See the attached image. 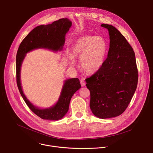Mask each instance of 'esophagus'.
<instances>
[{"instance_id":"34e87169","label":"esophagus","mask_w":153,"mask_h":153,"mask_svg":"<svg viewBox=\"0 0 153 153\" xmlns=\"http://www.w3.org/2000/svg\"><path fill=\"white\" fill-rule=\"evenodd\" d=\"M80 85L82 86H84L85 85H86V83L84 81V79H82L80 80Z\"/></svg>"}]
</instances>
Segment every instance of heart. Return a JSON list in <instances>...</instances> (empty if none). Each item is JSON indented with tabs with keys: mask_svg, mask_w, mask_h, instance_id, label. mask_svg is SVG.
Here are the masks:
<instances>
[{
	"mask_svg": "<svg viewBox=\"0 0 153 153\" xmlns=\"http://www.w3.org/2000/svg\"><path fill=\"white\" fill-rule=\"evenodd\" d=\"M107 52L105 40L101 37L85 36L74 44L71 56L80 58V67L86 74H94L102 66ZM71 62L73 63L71 59Z\"/></svg>",
	"mask_w": 153,
	"mask_h": 153,
	"instance_id": "b5f03b06",
	"label": "heart"
}]
</instances>
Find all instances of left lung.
Wrapping results in <instances>:
<instances>
[{
    "mask_svg": "<svg viewBox=\"0 0 153 153\" xmlns=\"http://www.w3.org/2000/svg\"><path fill=\"white\" fill-rule=\"evenodd\" d=\"M101 26L108 30L110 35L108 57L101 68L85 81L90 91L92 113L107 119L125 111L137 88L138 70L135 53L125 37L112 25Z\"/></svg>",
    "mask_w": 153,
    "mask_h": 153,
    "instance_id": "8db88e82",
    "label": "left lung"
}]
</instances>
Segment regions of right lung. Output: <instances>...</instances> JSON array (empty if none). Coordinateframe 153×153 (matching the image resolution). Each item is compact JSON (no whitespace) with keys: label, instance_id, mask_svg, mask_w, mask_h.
Listing matches in <instances>:
<instances>
[{"label":"right lung","instance_id":"obj_1","mask_svg":"<svg viewBox=\"0 0 153 153\" xmlns=\"http://www.w3.org/2000/svg\"><path fill=\"white\" fill-rule=\"evenodd\" d=\"M67 18L60 19L51 24L42 25L34 28L22 41L16 55V81L19 92L30 110L42 119L57 120L68 111L70 102L73 94L80 88L78 78L65 80L60 96L56 104L49 108L39 109L34 106L25 97L20 83V67L28 52L37 48H48L53 51L62 50L65 41V34L71 27Z\"/></svg>","mask_w":153,"mask_h":153}]
</instances>
